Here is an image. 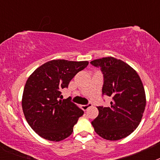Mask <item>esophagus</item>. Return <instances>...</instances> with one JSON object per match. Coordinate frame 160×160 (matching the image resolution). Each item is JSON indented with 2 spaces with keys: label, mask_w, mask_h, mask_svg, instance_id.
<instances>
[{
  "label": "esophagus",
  "mask_w": 160,
  "mask_h": 160,
  "mask_svg": "<svg viewBox=\"0 0 160 160\" xmlns=\"http://www.w3.org/2000/svg\"><path fill=\"white\" fill-rule=\"evenodd\" d=\"M91 106H92V104H91V103H88V104H87V105L81 106V107H82V109L83 111H87V109H88L89 107H91Z\"/></svg>",
  "instance_id": "esophagus-1"
}]
</instances>
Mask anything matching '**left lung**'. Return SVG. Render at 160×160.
<instances>
[{
	"mask_svg": "<svg viewBox=\"0 0 160 160\" xmlns=\"http://www.w3.org/2000/svg\"><path fill=\"white\" fill-rule=\"evenodd\" d=\"M103 74L102 95L112 98L108 107H98V115L91 122L98 135L107 140H118L138 128L146 107L140 78L132 67L113 57L90 62Z\"/></svg>",
	"mask_w": 160,
	"mask_h": 160,
	"instance_id": "8db88e82",
	"label": "left lung"
}]
</instances>
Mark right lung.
<instances>
[{"label":"right lung","instance_id":"add662e5","mask_svg":"<svg viewBox=\"0 0 160 160\" xmlns=\"http://www.w3.org/2000/svg\"><path fill=\"white\" fill-rule=\"evenodd\" d=\"M87 61L64 59L49 61L34 70L25 83L22 110L25 119L42 138L53 142L63 140L73 132L83 111L70 101L61 100V90L79 71L88 66Z\"/></svg>","mask_w":160,"mask_h":160}]
</instances>
